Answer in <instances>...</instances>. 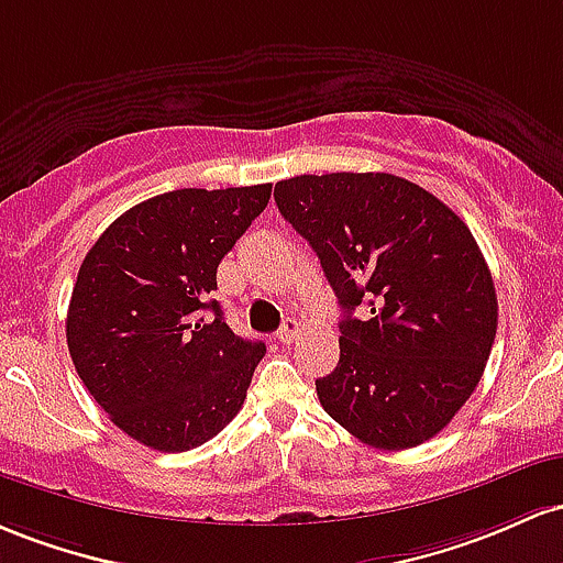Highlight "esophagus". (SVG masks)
Returning a JSON list of instances; mask_svg holds the SVG:
<instances>
[{
  "mask_svg": "<svg viewBox=\"0 0 563 563\" xmlns=\"http://www.w3.org/2000/svg\"><path fill=\"white\" fill-rule=\"evenodd\" d=\"M298 330H300V324L295 319H287L282 324V330L276 332V338H279V343H284V345H289L295 340V334H298Z\"/></svg>",
  "mask_w": 563,
  "mask_h": 563,
  "instance_id": "34e87169",
  "label": "esophagus"
}]
</instances>
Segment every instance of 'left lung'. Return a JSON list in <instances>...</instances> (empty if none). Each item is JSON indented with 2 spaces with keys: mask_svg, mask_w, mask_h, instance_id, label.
Listing matches in <instances>:
<instances>
[{
  "mask_svg": "<svg viewBox=\"0 0 563 563\" xmlns=\"http://www.w3.org/2000/svg\"><path fill=\"white\" fill-rule=\"evenodd\" d=\"M274 199L345 313L340 362L316 380L324 412L377 450L433 439L476 390L497 332L495 282L468 225L388 173L298 175ZM364 301L366 322L352 316Z\"/></svg>",
  "mask_w": 563,
  "mask_h": 563,
  "instance_id": "8db88e82",
  "label": "left lung"
}]
</instances>
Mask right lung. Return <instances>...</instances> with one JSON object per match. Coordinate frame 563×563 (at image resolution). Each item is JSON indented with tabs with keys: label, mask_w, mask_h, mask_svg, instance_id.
<instances>
[{
	"label": "right lung",
	"mask_w": 563,
	"mask_h": 563,
	"mask_svg": "<svg viewBox=\"0 0 563 563\" xmlns=\"http://www.w3.org/2000/svg\"><path fill=\"white\" fill-rule=\"evenodd\" d=\"M268 199L271 183L159 194L119 214L81 263L68 353L113 426L151 450L201 446L247 399L265 345L233 334L212 289Z\"/></svg>",
	"instance_id": "right-lung-1"
}]
</instances>
